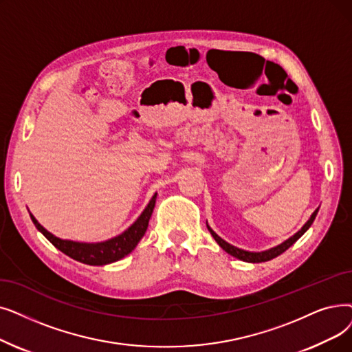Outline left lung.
Returning <instances> with one entry per match:
<instances>
[{
  "instance_id": "1",
  "label": "left lung",
  "mask_w": 352,
  "mask_h": 352,
  "mask_svg": "<svg viewBox=\"0 0 352 352\" xmlns=\"http://www.w3.org/2000/svg\"><path fill=\"white\" fill-rule=\"evenodd\" d=\"M318 210H319V208H316V210L312 212L311 219H309L307 223H305V226L300 228V230H299L296 234H294L292 237H289V239L285 240L283 243L278 244L276 248H272V249L265 250V252H248V250L239 249V248H236V246H232L230 243H227V241L223 240L219 234L214 233L212 228H211L208 224H207V228H208V232L211 233V236L214 237V240H216V241L219 243V246H220L224 252H227L228 254H232L233 257L240 258V261H243V262L261 263V262H267V261H272V258H274V257H278L279 254H282L283 252H286L290 246H292V244H294L299 237H302L303 233L307 232L308 228L312 226V223H314V220H315V217H316V214H318Z\"/></svg>"
}]
</instances>
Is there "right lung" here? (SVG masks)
<instances>
[{
  "label": "right lung",
  "instance_id": "obj_1",
  "mask_svg": "<svg viewBox=\"0 0 352 352\" xmlns=\"http://www.w3.org/2000/svg\"><path fill=\"white\" fill-rule=\"evenodd\" d=\"M155 200H157V192L151 198V201L148 203V206L145 207L138 220H136L128 230H125L124 233L113 239L100 241V243H80V241L58 239L50 232L45 230V228L36 220V217L32 212H30V217H32L34 226L37 227V230L43 233V236L60 252H63L65 254H67L69 257L74 258V261H78L80 263L90 265V266H103V265H109L120 261L122 257H125L136 248V244L140 243V240L144 237L146 232L149 219L155 207Z\"/></svg>",
  "mask_w": 352,
  "mask_h": 352
}]
</instances>
